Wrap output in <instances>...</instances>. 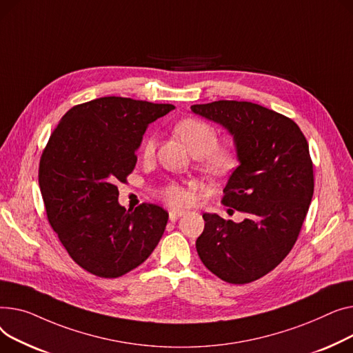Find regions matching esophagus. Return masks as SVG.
<instances>
[{
    "label": "esophagus",
    "instance_id": "esophagus-1",
    "mask_svg": "<svg viewBox=\"0 0 353 353\" xmlns=\"http://www.w3.org/2000/svg\"><path fill=\"white\" fill-rule=\"evenodd\" d=\"M185 212H182V211H171L170 212V219L172 221V222H175L178 218H181L182 215H183Z\"/></svg>",
    "mask_w": 353,
    "mask_h": 353
}]
</instances>
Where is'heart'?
Here are the masks:
<instances>
[{
  "label": "heart",
  "instance_id": "heart-1",
  "mask_svg": "<svg viewBox=\"0 0 353 353\" xmlns=\"http://www.w3.org/2000/svg\"><path fill=\"white\" fill-rule=\"evenodd\" d=\"M174 132L188 145L195 157H199L201 165L210 175L222 176L236 167L238 155L235 150L228 145H218V132L211 123L186 117L175 123ZM139 150L143 158H151L155 151V137H145ZM158 194L168 205L176 208L191 202V194L176 182L165 183Z\"/></svg>",
  "mask_w": 353,
  "mask_h": 353
}]
</instances>
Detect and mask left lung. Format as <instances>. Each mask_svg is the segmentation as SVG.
<instances>
[{"label": "left lung", "instance_id": "obj_1", "mask_svg": "<svg viewBox=\"0 0 353 353\" xmlns=\"http://www.w3.org/2000/svg\"><path fill=\"white\" fill-rule=\"evenodd\" d=\"M191 110L234 135L239 165L222 203L246 215L236 223L203 214L198 255L228 283L254 282L275 269L299 236L315 186L307 141L291 118L254 102L214 101Z\"/></svg>", "mask_w": 353, "mask_h": 353}]
</instances>
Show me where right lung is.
Returning a JSON list of instances; mask_svg holds the SVG:
<instances>
[{
	"label": "right lung",
	"mask_w": 353,
	"mask_h": 353,
	"mask_svg": "<svg viewBox=\"0 0 353 353\" xmlns=\"http://www.w3.org/2000/svg\"><path fill=\"white\" fill-rule=\"evenodd\" d=\"M172 103L102 97L72 107L52 131L39 159L38 182L50 225L70 256L99 278L132 271L155 250L168 212L154 203L127 211L118 182L137 163L148 123Z\"/></svg>",
	"instance_id": "right-lung-1"
}]
</instances>
